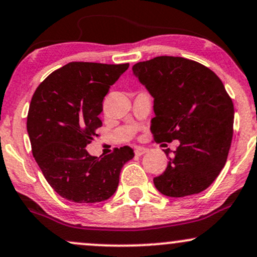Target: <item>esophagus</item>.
<instances>
[{
    "instance_id": "34e87169",
    "label": "esophagus",
    "mask_w": 257,
    "mask_h": 257,
    "mask_svg": "<svg viewBox=\"0 0 257 257\" xmlns=\"http://www.w3.org/2000/svg\"><path fill=\"white\" fill-rule=\"evenodd\" d=\"M147 151H149V150H147L146 147H141V146L135 147V155H137V156L144 155V153H146Z\"/></svg>"
}]
</instances>
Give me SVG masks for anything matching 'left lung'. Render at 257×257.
<instances>
[{"label":"left lung","instance_id":"left-lung-1","mask_svg":"<svg viewBox=\"0 0 257 257\" xmlns=\"http://www.w3.org/2000/svg\"><path fill=\"white\" fill-rule=\"evenodd\" d=\"M155 99L151 133L156 143L180 145L166 172L153 179L168 197L208 188L225 167L233 137L234 108L222 81L209 67L181 57H156L133 66Z\"/></svg>","mask_w":257,"mask_h":257}]
</instances>
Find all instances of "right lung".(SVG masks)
Instances as JSON below:
<instances>
[{
    "mask_svg": "<svg viewBox=\"0 0 257 257\" xmlns=\"http://www.w3.org/2000/svg\"><path fill=\"white\" fill-rule=\"evenodd\" d=\"M129 64L72 61L52 72L32 95L28 133L32 155L53 190L75 203H96L116 192L132 147L94 157L88 144L102 125L99 114L110 87Z\"/></svg>",
    "mask_w": 257,
    "mask_h": 257,
    "instance_id": "obj_1",
    "label": "right lung"
}]
</instances>
